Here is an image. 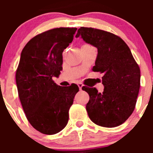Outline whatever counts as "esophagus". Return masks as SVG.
<instances>
[{"label": "esophagus", "instance_id": "34e87169", "mask_svg": "<svg viewBox=\"0 0 153 153\" xmlns=\"http://www.w3.org/2000/svg\"><path fill=\"white\" fill-rule=\"evenodd\" d=\"M78 87H79V89H80V90H81V89H82V87H83V84H81V83H78Z\"/></svg>", "mask_w": 153, "mask_h": 153}]
</instances>
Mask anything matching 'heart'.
Returning <instances> with one entry per match:
<instances>
[{
	"mask_svg": "<svg viewBox=\"0 0 153 153\" xmlns=\"http://www.w3.org/2000/svg\"><path fill=\"white\" fill-rule=\"evenodd\" d=\"M84 46H89V45H86H86H84Z\"/></svg>",
	"mask_w": 153,
	"mask_h": 153,
	"instance_id": "obj_1",
	"label": "heart"
}]
</instances>
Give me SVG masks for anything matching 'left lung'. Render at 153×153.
I'll list each match as a JSON object with an SVG mask.
<instances>
[{
	"label": "left lung",
	"mask_w": 153,
	"mask_h": 153,
	"mask_svg": "<svg viewBox=\"0 0 153 153\" xmlns=\"http://www.w3.org/2000/svg\"><path fill=\"white\" fill-rule=\"evenodd\" d=\"M81 36L87 44L98 49L94 72L104 74V92L83 86L89 95L86 109L91 121L104 127L122 124L135 107L140 89V68L129 47L120 37L101 29L81 27Z\"/></svg>",
	"instance_id": "1"
}]
</instances>
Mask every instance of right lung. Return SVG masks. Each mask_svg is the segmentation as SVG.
<instances>
[{
    "label": "right lung",
    "mask_w": 153,
    "mask_h": 153,
    "mask_svg": "<svg viewBox=\"0 0 153 153\" xmlns=\"http://www.w3.org/2000/svg\"><path fill=\"white\" fill-rule=\"evenodd\" d=\"M77 28L60 27L32 38L21 54L16 84L23 109L30 124L46 135L62 130L78 86H58L52 80L62 70L64 49L72 43Z\"/></svg>",
    "instance_id": "add662e5"
}]
</instances>
